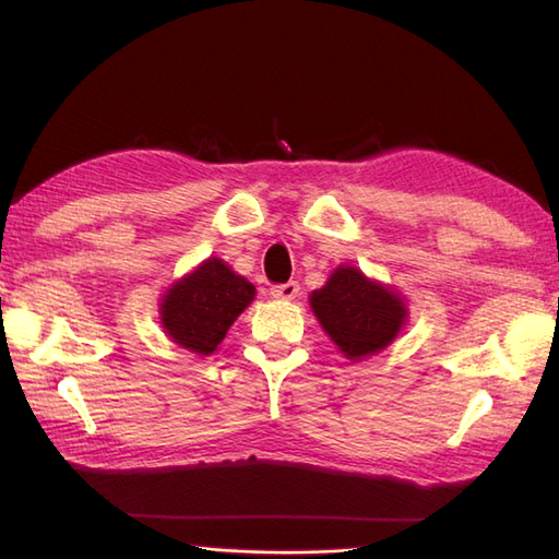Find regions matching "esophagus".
I'll use <instances>...</instances> for the list:
<instances>
[{
  "instance_id": "34e87169",
  "label": "esophagus",
  "mask_w": 559,
  "mask_h": 559,
  "mask_svg": "<svg viewBox=\"0 0 559 559\" xmlns=\"http://www.w3.org/2000/svg\"><path fill=\"white\" fill-rule=\"evenodd\" d=\"M271 295L276 300H295L300 295V286L295 281H290V283H283V286H273L271 288Z\"/></svg>"
}]
</instances>
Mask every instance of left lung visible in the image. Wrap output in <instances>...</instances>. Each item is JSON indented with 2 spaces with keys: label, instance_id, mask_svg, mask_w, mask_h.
Segmentation results:
<instances>
[{
  "label": "left lung",
  "instance_id": "left-lung-1",
  "mask_svg": "<svg viewBox=\"0 0 559 559\" xmlns=\"http://www.w3.org/2000/svg\"><path fill=\"white\" fill-rule=\"evenodd\" d=\"M310 307L326 336L353 362L389 348L408 322L406 298L396 288L348 264L331 271L324 286L312 290Z\"/></svg>",
  "mask_w": 559,
  "mask_h": 559
}]
</instances>
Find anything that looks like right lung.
<instances>
[{
    "instance_id": "1",
    "label": "right lung",
    "mask_w": 559,
    "mask_h": 559,
    "mask_svg": "<svg viewBox=\"0 0 559 559\" xmlns=\"http://www.w3.org/2000/svg\"><path fill=\"white\" fill-rule=\"evenodd\" d=\"M257 288L223 259L209 257L163 293L158 314L165 334L194 355H213Z\"/></svg>"
}]
</instances>
